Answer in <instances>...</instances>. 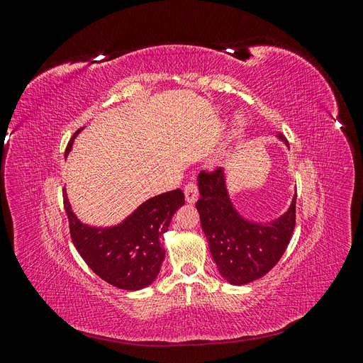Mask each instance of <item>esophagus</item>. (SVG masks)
<instances>
[{"mask_svg":"<svg viewBox=\"0 0 363 363\" xmlns=\"http://www.w3.org/2000/svg\"><path fill=\"white\" fill-rule=\"evenodd\" d=\"M184 199H186V203L189 204L199 200V188H196L195 183H188L184 186Z\"/></svg>","mask_w":363,"mask_h":363,"instance_id":"34e87169","label":"esophagus"}]
</instances>
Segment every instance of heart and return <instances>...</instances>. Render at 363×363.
<instances>
[{
	"label": "heart",
	"mask_w": 363,
	"mask_h": 363,
	"mask_svg": "<svg viewBox=\"0 0 363 363\" xmlns=\"http://www.w3.org/2000/svg\"><path fill=\"white\" fill-rule=\"evenodd\" d=\"M247 125V121L244 116H236L235 121L232 123V127H230V136L232 138H239L240 135L244 133Z\"/></svg>",
	"instance_id": "heart-1"
}]
</instances>
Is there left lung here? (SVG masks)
I'll return each mask as SVG.
<instances>
[{"label": "left lung", "mask_w": 363, "mask_h": 363, "mask_svg": "<svg viewBox=\"0 0 363 363\" xmlns=\"http://www.w3.org/2000/svg\"><path fill=\"white\" fill-rule=\"evenodd\" d=\"M277 138L289 147L281 133ZM199 189L196 211L219 274L230 284L240 286L263 277L276 267L294 233L296 192L283 215L269 223H256L236 211L223 168L212 174L200 172Z\"/></svg>", "instance_id": "left-lung-1"}]
</instances>
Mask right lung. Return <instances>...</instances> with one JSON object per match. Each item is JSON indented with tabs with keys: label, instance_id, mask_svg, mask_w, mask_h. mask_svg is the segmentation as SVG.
Returning a JSON list of instances; mask_svg holds the SVG:
<instances>
[{
	"label": "right lung",
	"instance_id": "right-lung-1",
	"mask_svg": "<svg viewBox=\"0 0 363 363\" xmlns=\"http://www.w3.org/2000/svg\"><path fill=\"white\" fill-rule=\"evenodd\" d=\"M82 130L75 131L65 156L69 155ZM183 204V192L169 191L142 203L123 223L95 227L77 218L67 191H63V206L77 251L98 277L125 291L144 289L156 280L164 259L163 233L168 232L172 215Z\"/></svg>",
	"mask_w": 363,
	"mask_h": 363
}]
</instances>
